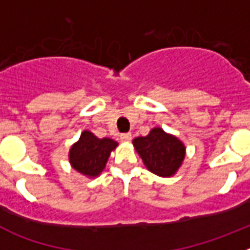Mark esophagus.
I'll return each instance as SVG.
<instances>
[{"label": "esophagus", "instance_id": "1", "mask_svg": "<svg viewBox=\"0 0 250 250\" xmlns=\"http://www.w3.org/2000/svg\"><path fill=\"white\" fill-rule=\"evenodd\" d=\"M120 140L124 141V143H127V141L131 140V134L130 132H127V134H121Z\"/></svg>", "mask_w": 250, "mask_h": 250}]
</instances>
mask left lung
<instances>
[{"mask_svg": "<svg viewBox=\"0 0 250 250\" xmlns=\"http://www.w3.org/2000/svg\"><path fill=\"white\" fill-rule=\"evenodd\" d=\"M132 145L146 169L161 178L175 175L187 154V147L180 139L158 126L150 130L146 136L134 139Z\"/></svg>", "mask_w": 250, "mask_h": 250, "instance_id": "obj_1", "label": "left lung"}]
</instances>
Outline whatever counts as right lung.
<instances>
[{
	"label": "right lung",
	"mask_w": 250,
	"mask_h": 250,
	"mask_svg": "<svg viewBox=\"0 0 250 250\" xmlns=\"http://www.w3.org/2000/svg\"><path fill=\"white\" fill-rule=\"evenodd\" d=\"M118 145V141L112 139H99L89 130H83L80 139L68 150V161L77 173L94 179L103 173L110 154Z\"/></svg>",
	"instance_id": "1"
}]
</instances>
